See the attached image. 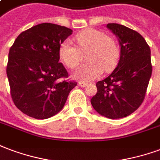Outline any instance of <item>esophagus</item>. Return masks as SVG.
<instances>
[{"instance_id":"1","label":"esophagus","mask_w":160,"mask_h":160,"mask_svg":"<svg viewBox=\"0 0 160 160\" xmlns=\"http://www.w3.org/2000/svg\"><path fill=\"white\" fill-rule=\"evenodd\" d=\"M79 85H80V86H81V87H86V86H87V83L85 82V81H79Z\"/></svg>"}]
</instances>
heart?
Instances as JSON below:
<instances>
[{"label": "heart", "mask_w": 160, "mask_h": 160, "mask_svg": "<svg viewBox=\"0 0 160 160\" xmlns=\"http://www.w3.org/2000/svg\"><path fill=\"white\" fill-rule=\"evenodd\" d=\"M79 47L69 40L60 44L58 54L60 58L68 68L77 67L86 53L88 61L74 72V76L80 80L89 81L100 76L103 69L112 70L119 58V47L115 41L104 32L96 29H86L75 35Z\"/></svg>", "instance_id": "obj_1"}]
</instances>
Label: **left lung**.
Segmentation results:
<instances>
[{"instance_id": "left-lung-1", "label": "left lung", "mask_w": 160, "mask_h": 160, "mask_svg": "<svg viewBox=\"0 0 160 160\" xmlns=\"http://www.w3.org/2000/svg\"><path fill=\"white\" fill-rule=\"evenodd\" d=\"M107 28L118 38L120 57L112 74L96 84L98 92L91 103L102 116L120 119L135 112L145 98L152 74L151 51L138 32L118 23Z\"/></svg>"}]
</instances>
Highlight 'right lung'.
Segmentation results:
<instances>
[{
    "label": "right lung",
    "mask_w": 160,
    "mask_h": 160,
    "mask_svg": "<svg viewBox=\"0 0 160 160\" xmlns=\"http://www.w3.org/2000/svg\"><path fill=\"white\" fill-rule=\"evenodd\" d=\"M72 29L43 23L22 32L11 47L7 74L15 106L28 116L48 119L61 111L75 81L59 62L60 44Z\"/></svg>",
    "instance_id": "add662e5"
}]
</instances>
